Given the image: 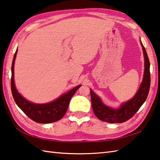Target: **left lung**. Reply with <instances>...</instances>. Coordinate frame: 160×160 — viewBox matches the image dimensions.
Instances as JSON below:
<instances>
[{"instance_id": "obj_1", "label": "left lung", "mask_w": 160, "mask_h": 160, "mask_svg": "<svg viewBox=\"0 0 160 160\" xmlns=\"http://www.w3.org/2000/svg\"><path fill=\"white\" fill-rule=\"evenodd\" d=\"M144 55V74L139 89L130 100L122 104L118 108H113L102 103L101 99L90 89L92 108L95 115L102 121L109 123H121L130 119L146 101L150 86V61L145 47L141 42Z\"/></svg>"}]
</instances>
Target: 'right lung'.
Segmentation results:
<instances>
[{
	"label": "right lung",
	"mask_w": 160,
	"mask_h": 160,
	"mask_svg": "<svg viewBox=\"0 0 160 160\" xmlns=\"http://www.w3.org/2000/svg\"><path fill=\"white\" fill-rule=\"evenodd\" d=\"M17 49L14 53L12 64V77H11V90L12 94L15 102L23 113L26 114L33 121L38 123H51L58 121L65 116L68 110L69 103L72 96L74 95L81 85L75 87L65 94L56 99L53 102L47 104H35L30 102L23 98L15 87L14 81V65Z\"/></svg>",
	"instance_id": "right-lung-1"
}]
</instances>
